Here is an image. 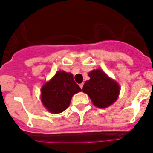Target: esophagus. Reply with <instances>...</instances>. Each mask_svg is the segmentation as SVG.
<instances>
[{
	"label": "esophagus",
	"mask_w": 153,
	"mask_h": 153,
	"mask_svg": "<svg viewBox=\"0 0 153 153\" xmlns=\"http://www.w3.org/2000/svg\"><path fill=\"white\" fill-rule=\"evenodd\" d=\"M79 87L81 88V89H82V87H83V82H82L81 84H79Z\"/></svg>",
	"instance_id": "esophagus-1"
}]
</instances>
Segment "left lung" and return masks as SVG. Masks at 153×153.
I'll return each mask as SVG.
<instances>
[{
  "mask_svg": "<svg viewBox=\"0 0 153 153\" xmlns=\"http://www.w3.org/2000/svg\"><path fill=\"white\" fill-rule=\"evenodd\" d=\"M88 76L90 79L85 82L82 91L88 94L95 106L105 108L116 101L120 92L116 81L100 69L89 72Z\"/></svg>",
  "mask_w": 153,
  "mask_h": 153,
  "instance_id": "left-lung-1",
  "label": "left lung"
}]
</instances>
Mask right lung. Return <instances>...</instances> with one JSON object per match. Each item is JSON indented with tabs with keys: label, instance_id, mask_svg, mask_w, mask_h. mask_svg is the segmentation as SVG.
Here are the masks:
<instances>
[{
	"label": "right lung",
	"instance_id": "add662e5",
	"mask_svg": "<svg viewBox=\"0 0 153 153\" xmlns=\"http://www.w3.org/2000/svg\"><path fill=\"white\" fill-rule=\"evenodd\" d=\"M79 91L81 88L74 82L73 74L59 71L42 87L41 101L48 111L60 114L69 107L72 97Z\"/></svg>",
	"mask_w": 153,
	"mask_h": 153
}]
</instances>
